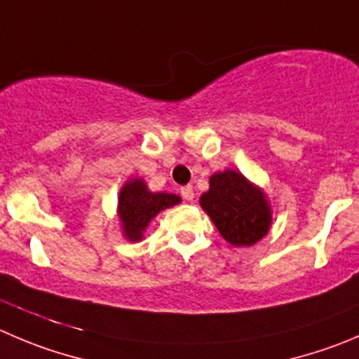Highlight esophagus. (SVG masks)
Wrapping results in <instances>:
<instances>
[{
	"mask_svg": "<svg viewBox=\"0 0 359 359\" xmlns=\"http://www.w3.org/2000/svg\"><path fill=\"white\" fill-rule=\"evenodd\" d=\"M182 197L185 201H192L194 199V189L192 185H187V187H182Z\"/></svg>",
	"mask_w": 359,
	"mask_h": 359,
	"instance_id": "obj_1",
	"label": "esophagus"
}]
</instances>
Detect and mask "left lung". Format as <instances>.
<instances>
[{
	"label": "left lung",
	"mask_w": 359,
	"mask_h": 359,
	"mask_svg": "<svg viewBox=\"0 0 359 359\" xmlns=\"http://www.w3.org/2000/svg\"><path fill=\"white\" fill-rule=\"evenodd\" d=\"M218 233L234 247H250L268 234L271 208L264 192L241 172L227 169L210 177V190L199 199Z\"/></svg>",
	"instance_id": "obj_1"
}]
</instances>
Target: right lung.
<instances>
[{
	"mask_svg": "<svg viewBox=\"0 0 359 359\" xmlns=\"http://www.w3.org/2000/svg\"><path fill=\"white\" fill-rule=\"evenodd\" d=\"M182 203V197L165 192H149L144 180L135 177L123 185L118 197V217L128 241H141L149 222L162 210Z\"/></svg>",
	"mask_w": 359,
	"mask_h": 359,
	"instance_id": "right-lung-1",
	"label": "right lung"
}]
</instances>
